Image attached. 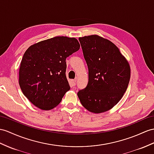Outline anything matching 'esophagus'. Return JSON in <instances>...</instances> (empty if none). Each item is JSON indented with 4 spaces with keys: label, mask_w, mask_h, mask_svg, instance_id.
Masks as SVG:
<instances>
[{
    "label": "esophagus",
    "mask_w": 154,
    "mask_h": 154,
    "mask_svg": "<svg viewBox=\"0 0 154 154\" xmlns=\"http://www.w3.org/2000/svg\"><path fill=\"white\" fill-rule=\"evenodd\" d=\"M76 80H72V86L76 85Z\"/></svg>",
    "instance_id": "obj_1"
}]
</instances>
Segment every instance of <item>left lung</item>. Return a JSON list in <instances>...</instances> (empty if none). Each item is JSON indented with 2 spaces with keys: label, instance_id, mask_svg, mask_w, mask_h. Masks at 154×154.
<instances>
[{
  "label": "left lung",
  "instance_id": "1",
  "mask_svg": "<svg viewBox=\"0 0 154 154\" xmlns=\"http://www.w3.org/2000/svg\"><path fill=\"white\" fill-rule=\"evenodd\" d=\"M89 71L85 88L78 92L82 105L95 114L109 110L126 91L131 69L118 48L98 35L79 38Z\"/></svg>",
  "mask_w": 154,
  "mask_h": 154
}]
</instances>
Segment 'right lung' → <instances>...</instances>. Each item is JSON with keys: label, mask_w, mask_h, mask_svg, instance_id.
I'll use <instances>...</instances> for the list:
<instances>
[{"label": "right lung", "mask_w": 154, "mask_h": 154, "mask_svg": "<svg viewBox=\"0 0 154 154\" xmlns=\"http://www.w3.org/2000/svg\"><path fill=\"white\" fill-rule=\"evenodd\" d=\"M80 47L75 38L55 36L26 50L20 65L19 84L35 106L49 110L61 102L70 89L66 77V58Z\"/></svg>", "instance_id": "obj_1"}]
</instances>
